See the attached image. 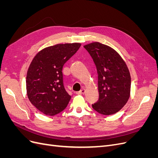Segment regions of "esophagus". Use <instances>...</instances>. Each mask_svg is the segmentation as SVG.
Segmentation results:
<instances>
[{"mask_svg": "<svg viewBox=\"0 0 158 158\" xmlns=\"http://www.w3.org/2000/svg\"><path fill=\"white\" fill-rule=\"evenodd\" d=\"M85 89L82 88V89H81L80 91H79V92H76V94H78V95H81V94H85Z\"/></svg>", "mask_w": 158, "mask_h": 158, "instance_id": "obj_1", "label": "esophagus"}]
</instances>
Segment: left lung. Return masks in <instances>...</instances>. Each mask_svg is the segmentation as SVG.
Instances as JSON below:
<instances>
[{"mask_svg":"<svg viewBox=\"0 0 158 158\" xmlns=\"http://www.w3.org/2000/svg\"><path fill=\"white\" fill-rule=\"evenodd\" d=\"M94 62L98 74V113L109 115L124 107L130 97L131 78L125 61L111 47L94 42L84 46Z\"/></svg>","mask_w":158,"mask_h":158,"instance_id":"1","label":"left lung"}]
</instances>
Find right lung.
Segmentation results:
<instances>
[{"label":"right lung","mask_w":158,"mask_h":158,"mask_svg":"<svg viewBox=\"0 0 158 158\" xmlns=\"http://www.w3.org/2000/svg\"><path fill=\"white\" fill-rule=\"evenodd\" d=\"M80 44H57L35 55L28 69L27 94L30 102L47 115H55L67 107L71 96L63 83L65 63L78 50Z\"/></svg>","instance_id":"1"}]
</instances>
